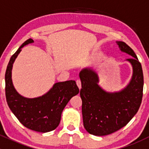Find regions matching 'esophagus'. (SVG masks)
<instances>
[{
	"label": "esophagus",
	"mask_w": 149,
	"mask_h": 149,
	"mask_svg": "<svg viewBox=\"0 0 149 149\" xmlns=\"http://www.w3.org/2000/svg\"><path fill=\"white\" fill-rule=\"evenodd\" d=\"M76 84H77L79 89H81V81L79 80V79H77V80H76Z\"/></svg>",
	"instance_id": "34e87169"
}]
</instances>
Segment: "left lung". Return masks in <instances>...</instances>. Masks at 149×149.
<instances>
[{
	"instance_id": "1",
	"label": "left lung",
	"mask_w": 149,
	"mask_h": 149,
	"mask_svg": "<svg viewBox=\"0 0 149 149\" xmlns=\"http://www.w3.org/2000/svg\"><path fill=\"white\" fill-rule=\"evenodd\" d=\"M121 52L130 55L126 60L133 68L129 84L119 91L109 92L100 85L97 72L86 68L79 73L84 126L90 134L107 136L125 126L137 113L143 97V74L134 51L124 42H116Z\"/></svg>"
}]
</instances>
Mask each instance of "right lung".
<instances>
[{
	"label": "right lung",
	"instance_id": "obj_1",
	"mask_svg": "<svg viewBox=\"0 0 149 149\" xmlns=\"http://www.w3.org/2000/svg\"><path fill=\"white\" fill-rule=\"evenodd\" d=\"M34 42L32 39L25 41L10 58L5 75L6 97L10 109L19 122L30 130L47 133L59 125L61 114L69 100L79 94V88L73 80L58 82L46 93L35 98H26L19 94L11 79L13 64L22 48Z\"/></svg>",
	"mask_w": 149,
	"mask_h": 149
}]
</instances>
